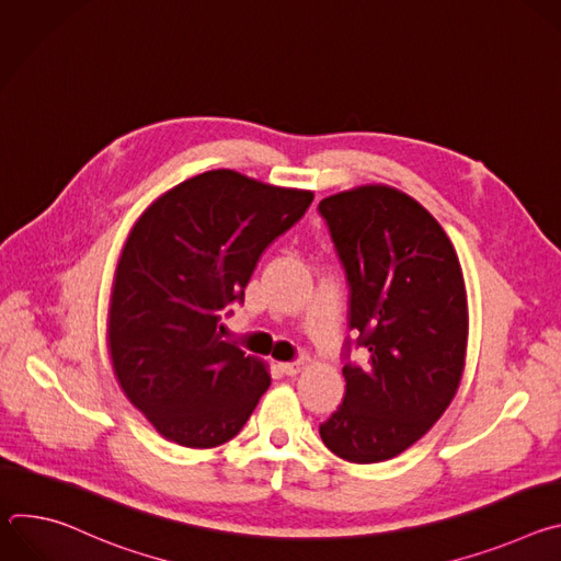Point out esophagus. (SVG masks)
<instances>
[{
    "instance_id": "1",
    "label": "esophagus",
    "mask_w": 561,
    "mask_h": 561,
    "mask_svg": "<svg viewBox=\"0 0 561 561\" xmlns=\"http://www.w3.org/2000/svg\"><path fill=\"white\" fill-rule=\"evenodd\" d=\"M277 368L284 375H297L301 368V362H282V364H277Z\"/></svg>"
}]
</instances>
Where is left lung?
Wrapping results in <instances>:
<instances>
[{
    "label": "left lung",
    "mask_w": 561,
    "mask_h": 561,
    "mask_svg": "<svg viewBox=\"0 0 561 561\" xmlns=\"http://www.w3.org/2000/svg\"><path fill=\"white\" fill-rule=\"evenodd\" d=\"M348 282L346 392L319 424L342 459L375 463L413 446L457 392L468 306L457 253L435 217L390 186L319 202ZM359 347L362 363H351Z\"/></svg>",
    "instance_id": "obj_1"
}]
</instances>
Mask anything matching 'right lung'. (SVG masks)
Returning <instances> with one entry per match:
<instances>
[{
	"instance_id": "add662e5",
	"label": "right lung",
	"mask_w": 561,
	"mask_h": 561,
	"mask_svg": "<svg viewBox=\"0 0 561 561\" xmlns=\"http://www.w3.org/2000/svg\"><path fill=\"white\" fill-rule=\"evenodd\" d=\"M312 193L234 171L182 182L146 208L117 264L108 344L126 397L167 439L213 448L244 428L271 375L224 342L219 322L262 253Z\"/></svg>"
}]
</instances>
